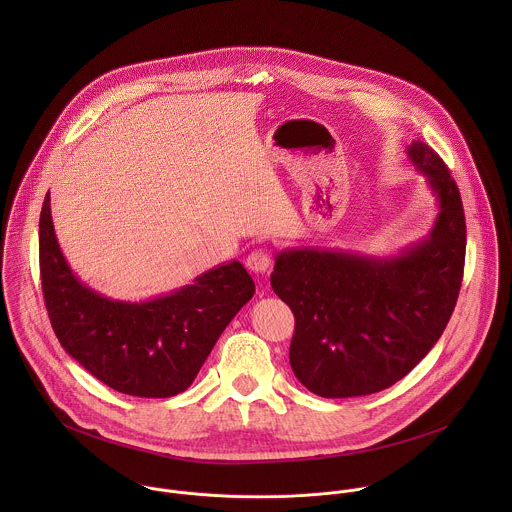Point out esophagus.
I'll list each match as a JSON object with an SVG mask.
<instances>
[{
  "label": "esophagus",
  "mask_w": 512,
  "mask_h": 512,
  "mask_svg": "<svg viewBox=\"0 0 512 512\" xmlns=\"http://www.w3.org/2000/svg\"><path fill=\"white\" fill-rule=\"evenodd\" d=\"M246 266L256 274H266L272 268V256L266 250H254L246 258Z\"/></svg>",
  "instance_id": "1"
}]
</instances>
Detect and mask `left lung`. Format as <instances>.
Returning a JSON list of instances; mask_svg holds the SVG:
<instances>
[{
	"label": "left lung",
	"mask_w": 512,
	"mask_h": 512,
	"mask_svg": "<svg viewBox=\"0 0 512 512\" xmlns=\"http://www.w3.org/2000/svg\"><path fill=\"white\" fill-rule=\"evenodd\" d=\"M406 153L438 199L424 240L392 258L317 248L276 256L272 290L295 317L290 365L317 396L392 386L432 351L457 303L467 242L459 189L428 144Z\"/></svg>",
	"instance_id": "left-lung-1"
}]
</instances>
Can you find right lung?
I'll list each match as a JSON object with an SVG mask.
<instances>
[{
    "label": "right lung",
    "mask_w": 512,
    "mask_h": 512,
    "mask_svg": "<svg viewBox=\"0 0 512 512\" xmlns=\"http://www.w3.org/2000/svg\"><path fill=\"white\" fill-rule=\"evenodd\" d=\"M39 268L45 307L63 349L106 386L140 398L187 390L220 333L256 290L244 266L232 260L147 301L104 297L67 264L49 193L39 219Z\"/></svg>",
    "instance_id": "1"
}]
</instances>
